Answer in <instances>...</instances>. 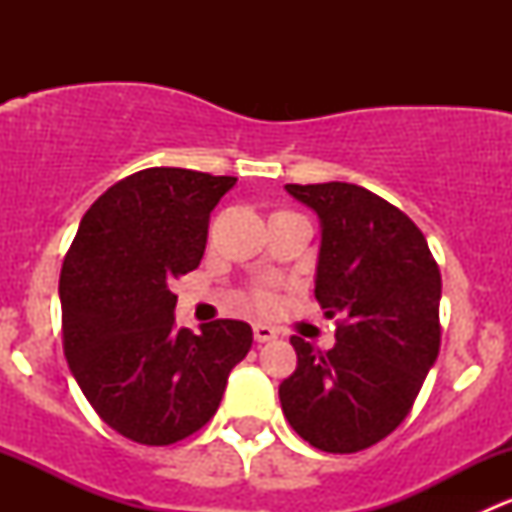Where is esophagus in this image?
I'll return each instance as SVG.
<instances>
[{
  "instance_id": "34e87169",
  "label": "esophagus",
  "mask_w": 512,
  "mask_h": 512,
  "mask_svg": "<svg viewBox=\"0 0 512 512\" xmlns=\"http://www.w3.org/2000/svg\"><path fill=\"white\" fill-rule=\"evenodd\" d=\"M252 332H255V342H260V344L277 339V329L267 327V324H255V327H252Z\"/></svg>"
}]
</instances>
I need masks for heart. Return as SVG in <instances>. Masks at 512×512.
Returning a JSON list of instances; mask_svg holds the SVG:
<instances>
[{"instance_id":"heart-1","label":"heart","mask_w":512,"mask_h":512,"mask_svg":"<svg viewBox=\"0 0 512 512\" xmlns=\"http://www.w3.org/2000/svg\"><path fill=\"white\" fill-rule=\"evenodd\" d=\"M255 304L260 309H272L277 304V297H275V287L272 285H262V287H257L255 289Z\"/></svg>"}]
</instances>
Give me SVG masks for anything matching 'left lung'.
Masks as SVG:
<instances>
[{
  "mask_svg": "<svg viewBox=\"0 0 512 512\" xmlns=\"http://www.w3.org/2000/svg\"><path fill=\"white\" fill-rule=\"evenodd\" d=\"M322 220L314 297L337 317L329 352L292 337L297 371L280 384L289 426L327 453L389 436L441 349V272L423 232L354 183L285 185Z\"/></svg>",
  "mask_w": 512,
  "mask_h": 512,
  "instance_id": "left-lung-1",
  "label": "left lung"
}]
</instances>
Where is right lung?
Segmentation results:
<instances>
[{
  "label": "right lung",
  "mask_w": 512,
  "mask_h": 512,
  "mask_svg": "<svg viewBox=\"0 0 512 512\" xmlns=\"http://www.w3.org/2000/svg\"><path fill=\"white\" fill-rule=\"evenodd\" d=\"M232 175L146 168L86 210L59 277L61 334L74 379L103 423L143 446H170L218 411L250 324L175 327L170 285L200 265L210 213Z\"/></svg>",
  "instance_id": "add662e5"
}]
</instances>
